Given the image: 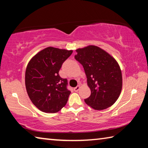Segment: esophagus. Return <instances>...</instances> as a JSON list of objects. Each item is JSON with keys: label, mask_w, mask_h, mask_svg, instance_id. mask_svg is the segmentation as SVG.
Returning <instances> with one entry per match:
<instances>
[{"label": "esophagus", "mask_w": 148, "mask_h": 148, "mask_svg": "<svg viewBox=\"0 0 148 148\" xmlns=\"http://www.w3.org/2000/svg\"><path fill=\"white\" fill-rule=\"evenodd\" d=\"M79 88H80V86H79V85H78V86H77L76 87H74V90L75 91H77L79 89Z\"/></svg>", "instance_id": "1"}]
</instances>
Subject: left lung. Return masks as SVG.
I'll list each match as a JSON object with an SVG mask.
<instances>
[{
  "mask_svg": "<svg viewBox=\"0 0 148 148\" xmlns=\"http://www.w3.org/2000/svg\"><path fill=\"white\" fill-rule=\"evenodd\" d=\"M76 61L83 66L91 95L86 103L96 110L112 106L122 89V74L113 57L99 47L88 46L76 50Z\"/></svg>",
  "mask_w": 148,
  "mask_h": 148,
  "instance_id": "left-lung-1",
  "label": "left lung"
}]
</instances>
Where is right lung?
Returning <instances> with one entry per match:
<instances>
[{
    "label": "right lung",
    "mask_w": 148,
    "mask_h": 148,
    "mask_svg": "<svg viewBox=\"0 0 148 148\" xmlns=\"http://www.w3.org/2000/svg\"><path fill=\"white\" fill-rule=\"evenodd\" d=\"M72 50L46 47L30 60L25 71L27 94L36 107L46 113H56L66 105L71 91L66 79L60 77L62 64Z\"/></svg>",
    "instance_id": "right-lung-1"
}]
</instances>
